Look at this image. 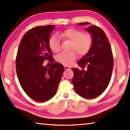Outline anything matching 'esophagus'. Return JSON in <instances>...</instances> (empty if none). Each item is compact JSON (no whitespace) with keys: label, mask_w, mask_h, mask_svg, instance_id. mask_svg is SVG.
Masks as SVG:
<instances>
[{"label":"esophagus","mask_w":130,"mask_h":130,"mask_svg":"<svg viewBox=\"0 0 130 130\" xmlns=\"http://www.w3.org/2000/svg\"><path fill=\"white\" fill-rule=\"evenodd\" d=\"M64 68L65 70H68L70 69V68L69 67H68V66H64Z\"/></svg>","instance_id":"obj_1"}]
</instances>
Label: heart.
Masks as SVG:
<instances>
[{"mask_svg": "<svg viewBox=\"0 0 130 130\" xmlns=\"http://www.w3.org/2000/svg\"><path fill=\"white\" fill-rule=\"evenodd\" d=\"M64 40L72 42L71 50H76L80 56H84L90 50L92 44V37L89 33H83L81 30L70 28L59 34ZM49 47L53 52L58 53L60 50V40L57 34L52 36L49 39ZM77 54L74 52L69 53H62L56 57L59 63L66 66L70 65L75 60Z\"/></svg>", "mask_w": 130, "mask_h": 130, "instance_id": "obj_1", "label": "heart"}]
</instances>
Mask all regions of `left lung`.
<instances>
[{"label":"left lung","mask_w":130,"mask_h":130,"mask_svg":"<svg viewBox=\"0 0 130 130\" xmlns=\"http://www.w3.org/2000/svg\"><path fill=\"white\" fill-rule=\"evenodd\" d=\"M89 24L78 23V26ZM91 35L92 44L87 54L77 62V64L87 70L72 68L74 72L72 80L77 93L87 99L100 95L108 85L113 67V59L111 45L106 34L98 26H91L85 30Z\"/></svg>","instance_id":"8db88e82"}]
</instances>
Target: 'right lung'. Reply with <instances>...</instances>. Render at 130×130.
<instances>
[{
	"mask_svg": "<svg viewBox=\"0 0 130 130\" xmlns=\"http://www.w3.org/2000/svg\"><path fill=\"white\" fill-rule=\"evenodd\" d=\"M55 25L39 26L27 31L18 50L16 69L22 88L27 95L39 103L47 102L56 94L64 71L63 66L54 62L49 39ZM52 60L49 68L43 66Z\"/></svg>",
	"mask_w": 130,
	"mask_h": 130,
	"instance_id": "1",
	"label": "right lung"
}]
</instances>
